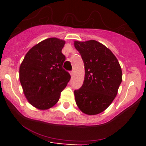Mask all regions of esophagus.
<instances>
[{
	"mask_svg": "<svg viewBox=\"0 0 146 146\" xmlns=\"http://www.w3.org/2000/svg\"><path fill=\"white\" fill-rule=\"evenodd\" d=\"M70 74H71V76H73V75H74V72H73V71H72V72H70Z\"/></svg>",
	"mask_w": 146,
	"mask_h": 146,
	"instance_id": "obj_1",
	"label": "esophagus"
}]
</instances>
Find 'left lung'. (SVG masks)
<instances>
[{"mask_svg":"<svg viewBox=\"0 0 146 146\" xmlns=\"http://www.w3.org/2000/svg\"><path fill=\"white\" fill-rule=\"evenodd\" d=\"M74 45L85 66L83 84L74 91L76 104L85 114H99L118 94L122 81L121 67L111 50L97 41H74Z\"/></svg>","mask_w":146,"mask_h":146,"instance_id":"obj_1","label":"left lung"}]
</instances>
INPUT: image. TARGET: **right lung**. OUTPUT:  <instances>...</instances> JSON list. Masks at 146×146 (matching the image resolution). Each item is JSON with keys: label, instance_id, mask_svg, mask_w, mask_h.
<instances>
[{"label": "right lung", "instance_id": "right-lung-1", "mask_svg": "<svg viewBox=\"0 0 146 146\" xmlns=\"http://www.w3.org/2000/svg\"><path fill=\"white\" fill-rule=\"evenodd\" d=\"M65 43L55 37L46 38L30 49L20 64L23 93L36 109L52 108L70 80V74L63 69L66 58L61 51Z\"/></svg>", "mask_w": 146, "mask_h": 146}]
</instances>
